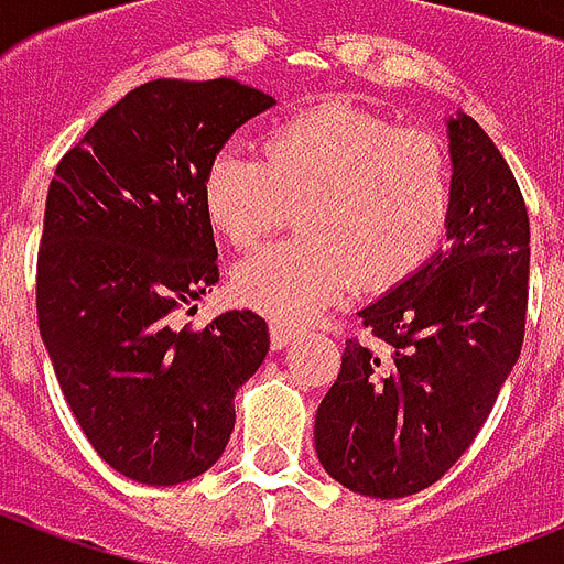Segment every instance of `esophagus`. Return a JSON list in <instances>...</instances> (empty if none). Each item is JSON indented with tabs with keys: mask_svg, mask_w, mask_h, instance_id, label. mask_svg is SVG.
Wrapping results in <instances>:
<instances>
[{
	"mask_svg": "<svg viewBox=\"0 0 564 564\" xmlns=\"http://www.w3.org/2000/svg\"><path fill=\"white\" fill-rule=\"evenodd\" d=\"M269 330H272V348H278V351H281V348H286V345H290L292 339L299 336V327L283 325V322H274Z\"/></svg>",
	"mask_w": 564,
	"mask_h": 564,
	"instance_id": "34e87169",
	"label": "esophagus"
}]
</instances>
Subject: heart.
<instances>
[{"label":"heart","instance_id":"b5f03b06","mask_svg":"<svg viewBox=\"0 0 564 564\" xmlns=\"http://www.w3.org/2000/svg\"><path fill=\"white\" fill-rule=\"evenodd\" d=\"M202 198L237 248L263 242L299 207V234L246 257L234 290L265 316L307 322L354 274L362 290H386L433 254L451 216V158L427 131L330 101L269 128L263 158L219 149Z\"/></svg>","mask_w":564,"mask_h":564}]
</instances>
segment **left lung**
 Masks as SVG:
<instances>
[{"mask_svg":"<svg viewBox=\"0 0 564 564\" xmlns=\"http://www.w3.org/2000/svg\"><path fill=\"white\" fill-rule=\"evenodd\" d=\"M445 126L451 246L357 313L386 351L348 339L316 412L318 463L366 498L433 486L480 433L524 343V198L468 113L456 110Z\"/></svg>","mask_w":564,"mask_h":564,"instance_id":"left-lung-1","label":"left lung"}]
</instances>
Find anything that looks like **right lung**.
Wrapping results in <instances>:
<instances>
[{
    "label": "right lung",
    "mask_w": 564,
    "mask_h": 564,
    "mask_svg": "<svg viewBox=\"0 0 564 564\" xmlns=\"http://www.w3.org/2000/svg\"><path fill=\"white\" fill-rule=\"evenodd\" d=\"M272 105L234 78L140 84L48 184L40 336L84 436L128 480L178 486L216 465L234 394L265 360L269 327L251 310L204 330H178L172 313L219 281L207 163Z\"/></svg>",
    "instance_id": "add662e5"
}]
</instances>
